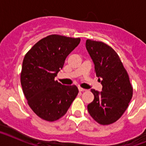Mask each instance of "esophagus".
Segmentation results:
<instances>
[{
  "label": "esophagus",
  "instance_id": "esophagus-1",
  "mask_svg": "<svg viewBox=\"0 0 146 146\" xmlns=\"http://www.w3.org/2000/svg\"><path fill=\"white\" fill-rule=\"evenodd\" d=\"M78 89H79V91H81V92H83V91H86V89L82 88H80V87L78 88Z\"/></svg>",
  "mask_w": 146,
  "mask_h": 146
}]
</instances>
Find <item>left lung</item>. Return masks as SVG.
Masks as SVG:
<instances>
[{
  "instance_id": "left-lung-1",
  "label": "left lung",
  "mask_w": 146,
  "mask_h": 146,
  "mask_svg": "<svg viewBox=\"0 0 146 146\" xmlns=\"http://www.w3.org/2000/svg\"><path fill=\"white\" fill-rule=\"evenodd\" d=\"M86 49L94 64L102 91L91 89L94 101L88 111L97 123L109 125L119 119L132 97L133 89L118 54L106 44L87 39Z\"/></svg>"
}]
</instances>
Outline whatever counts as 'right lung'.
Here are the masks:
<instances>
[{"instance_id": "1", "label": "right lung", "mask_w": 146, "mask_h": 146, "mask_svg": "<svg viewBox=\"0 0 146 146\" xmlns=\"http://www.w3.org/2000/svg\"><path fill=\"white\" fill-rule=\"evenodd\" d=\"M80 38L50 35L35 44L25 55L20 74L28 105L42 119L55 121L66 113L78 94L76 86H64L55 77Z\"/></svg>"}]
</instances>
